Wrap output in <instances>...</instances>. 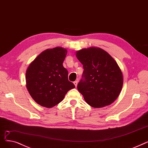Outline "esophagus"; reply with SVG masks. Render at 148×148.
I'll list each match as a JSON object with an SVG mask.
<instances>
[{"label": "esophagus", "instance_id": "1", "mask_svg": "<svg viewBox=\"0 0 148 148\" xmlns=\"http://www.w3.org/2000/svg\"><path fill=\"white\" fill-rule=\"evenodd\" d=\"M73 84H74V85L75 86V87H76V86H77V85H78V81H74V82H73Z\"/></svg>", "mask_w": 148, "mask_h": 148}]
</instances>
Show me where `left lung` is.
Segmentation results:
<instances>
[{"mask_svg":"<svg viewBox=\"0 0 148 148\" xmlns=\"http://www.w3.org/2000/svg\"><path fill=\"white\" fill-rule=\"evenodd\" d=\"M76 56L84 68L77 88L86 102L94 108L112 103L120 95L123 82L116 61L99 47L81 49Z\"/></svg>","mask_w":148,"mask_h":148,"instance_id":"1","label":"left lung"}]
</instances>
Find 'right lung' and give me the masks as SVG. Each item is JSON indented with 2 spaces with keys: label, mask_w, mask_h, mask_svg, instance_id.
Masks as SVG:
<instances>
[{
  "label": "right lung",
  "mask_w": 148,
  "mask_h": 148,
  "mask_svg": "<svg viewBox=\"0 0 148 148\" xmlns=\"http://www.w3.org/2000/svg\"><path fill=\"white\" fill-rule=\"evenodd\" d=\"M67 49L61 47L42 52L28 66L26 88L38 104L51 108L61 102L67 91L75 87L63 67Z\"/></svg>",
  "instance_id": "1"
}]
</instances>
